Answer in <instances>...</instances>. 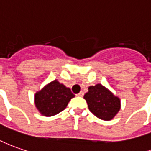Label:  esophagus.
Instances as JSON below:
<instances>
[{
	"label": "esophagus",
	"mask_w": 151,
	"mask_h": 151,
	"mask_svg": "<svg viewBox=\"0 0 151 151\" xmlns=\"http://www.w3.org/2000/svg\"><path fill=\"white\" fill-rule=\"evenodd\" d=\"M83 95H84V93H83V92H80L78 94H77V96H78V97H83Z\"/></svg>",
	"instance_id": "obj_1"
}]
</instances>
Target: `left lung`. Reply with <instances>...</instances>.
Wrapping results in <instances>:
<instances>
[{
	"label": "left lung",
	"mask_w": 151,
	"mask_h": 151,
	"mask_svg": "<svg viewBox=\"0 0 151 151\" xmlns=\"http://www.w3.org/2000/svg\"><path fill=\"white\" fill-rule=\"evenodd\" d=\"M83 97L90 111L104 121L113 119L121 109L120 98L100 83L90 86Z\"/></svg>",
	"instance_id": "8db88e82"
}]
</instances>
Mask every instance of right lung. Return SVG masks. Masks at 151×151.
<instances>
[{
	"mask_svg": "<svg viewBox=\"0 0 151 151\" xmlns=\"http://www.w3.org/2000/svg\"><path fill=\"white\" fill-rule=\"evenodd\" d=\"M73 97L70 88L54 80L35 93V104L41 115L52 116L64 110Z\"/></svg>",
	"mask_w": 151,
	"mask_h": 151,
	"instance_id": "obj_1",
	"label": "right lung"
}]
</instances>
